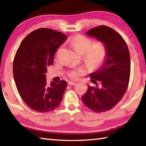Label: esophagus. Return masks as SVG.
Returning a JSON list of instances; mask_svg holds the SVG:
<instances>
[{"label": "esophagus", "instance_id": "34e87169", "mask_svg": "<svg viewBox=\"0 0 146 146\" xmlns=\"http://www.w3.org/2000/svg\"><path fill=\"white\" fill-rule=\"evenodd\" d=\"M75 82H72V81H70V82H68V84L70 85V86H74L75 84Z\"/></svg>", "mask_w": 146, "mask_h": 146}]
</instances>
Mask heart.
Segmentation results:
<instances>
[{
    "mask_svg": "<svg viewBox=\"0 0 146 146\" xmlns=\"http://www.w3.org/2000/svg\"><path fill=\"white\" fill-rule=\"evenodd\" d=\"M70 44L78 55H82V59L88 67L97 68L103 63L106 56V48L104 44L97 42L92 44V41L82 35H77L71 39ZM82 69H76L69 72L68 76L76 79L82 75Z\"/></svg>",
    "mask_w": 146,
    "mask_h": 146,
    "instance_id": "1",
    "label": "heart"
}]
</instances>
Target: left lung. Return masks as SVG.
Instances as JSON below:
<instances>
[{
	"instance_id": "left-lung-1",
	"label": "left lung",
	"mask_w": 146,
	"mask_h": 146,
	"mask_svg": "<svg viewBox=\"0 0 146 146\" xmlns=\"http://www.w3.org/2000/svg\"><path fill=\"white\" fill-rule=\"evenodd\" d=\"M86 35L104 44L106 56L102 66L90 74L95 86L88 85L82 100L93 111H107L120 102L127 90L130 76L129 51L122 36L110 27H95Z\"/></svg>"
}]
</instances>
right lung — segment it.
I'll return each instance as SVG.
<instances>
[{
	"mask_svg": "<svg viewBox=\"0 0 146 146\" xmlns=\"http://www.w3.org/2000/svg\"><path fill=\"white\" fill-rule=\"evenodd\" d=\"M66 39L60 32L40 28L28 35L17 49L13 65L15 82L24 102L36 111H51L62 100L67 82L48 84L46 73L56 49Z\"/></svg>",
	"mask_w": 146,
	"mask_h": 146,
	"instance_id": "right-lung-1",
	"label": "right lung"
}]
</instances>
